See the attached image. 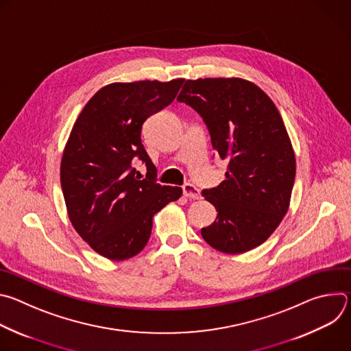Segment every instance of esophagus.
<instances>
[{
	"label": "esophagus",
	"mask_w": 351,
	"mask_h": 351,
	"mask_svg": "<svg viewBox=\"0 0 351 351\" xmlns=\"http://www.w3.org/2000/svg\"><path fill=\"white\" fill-rule=\"evenodd\" d=\"M183 189V194L186 197H190V198H202V194H199V190L193 184V183H184L182 186Z\"/></svg>",
	"instance_id": "esophagus-1"
}]
</instances>
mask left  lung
Listing matches in <instances>:
<instances>
[{"instance_id": "left-lung-1", "label": "left lung", "mask_w": 351, "mask_h": 351, "mask_svg": "<svg viewBox=\"0 0 351 351\" xmlns=\"http://www.w3.org/2000/svg\"><path fill=\"white\" fill-rule=\"evenodd\" d=\"M178 101L203 118L213 148L228 161L226 179L202 193L218 211L202 236L226 254L258 247L286 215L295 178L279 111L258 86L237 77L186 80Z\"/></svg>"}]
</instances>
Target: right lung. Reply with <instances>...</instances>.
Wrapping results in <instances>:
<instances>
[{
    "label": "right lung",
    "instance_id": "right-lung-1",
    "mask_svg": "<svg viewBox=\"0 0 351 351\" xmlns=\"http://www.w3.org/2000/svg\"><path fill=\"white\" fill-rule=\"evenodd\" d=\"M183 82L108 84L90 98L73 125L61 162L65 204L76 232L106 258L138 254L154 214L182 195L180 187L157 182L141 126L173 101ZM136 159L146 164L143 180L132 168Z\"/></svg>",
    "mask_w": 351,
    "mask_h": 351
}]
</instances>
